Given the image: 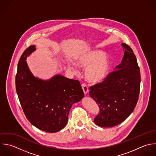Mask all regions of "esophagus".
<instances>
[{"instance_id": "esophagus-1", "label": "esophagus", "mask_w": 156, "mask_h": 156, "mask_svg": "<svg viewBox=\"0 0 156 156\" xmlns=\"http://www.w3.org/2000/svg\"><path fill=\"white\" fill-rule=\"evenodd\" d=\"M81 86H82V88H83V92H84V94L86 95L88 93V92H89L88 87L87 86V85L86 84H82Z\"/></svg>"}]
</instances>
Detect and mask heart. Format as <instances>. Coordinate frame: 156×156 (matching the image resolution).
<instances>
[{
	"mask_svg": "<svg viewBox=\"0 0 156 156\" xmlns=\"http://www.w3.org/2000/svg\"><path fill=\"white\" fill-rule=\"evenodd\" d=\"M76 62L82 68H86L85 76L88 81L97 84L103 81L108 76L111 68V59L101 50H90L80 54ZM68 68L76 72L72 63H68Z\"/></svg>",
	"mask_w": 156,
	"mask_h": 156,
	"instance_id": "obj_1",
	"label": "heart"
}]
</instances>
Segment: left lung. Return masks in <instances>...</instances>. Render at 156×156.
I'll use <instances>...</instances> for the list:
<instances>
[{
	"mask_svg": "<svg viewBox=\"0 0 156 156\" xmlns=\"http://www.w3.org/2000/svg\"><path fill=\"white\" fill-rule=\"evenodd\" d=\"M124 56L121 63L101 83L90 87L89 95L100 109L94 119L101 127L110 128L120 124L133 112L140 86V72L131 48L122 43Z\"/></svg>",
	"mask_w": 156,
	"mask_h": 156,
	"instance_id": "1",
	"label": "left lung"
}]
</instances>
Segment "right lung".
I'll return each instance as SVG.
<instances>
[{"mask_svg":"<svg viewBox=\"0 0 156 156\" xmlns=\"http://www.w3.org/2000/svg\"><path fill=\"white\" fill-rule=\"evenodd\" d=\"M36 50L28 47L17 65L16 89L23 112L31 125L47 132L56 133L67 123L73 104L84 97L78 80L56 75L47 80L35 77L26 59Z\"/></svg>","mask_w":156,"mask_h":156,"instance_id":"add662e5","label":"right lung"}]
</instances>
